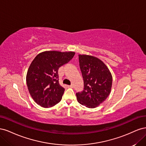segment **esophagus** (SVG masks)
<instances>
[{"label":"esophagus","mask_w":146,"mask_h":146,"mask_svg":"<svg viewBox=\"0 0 146 146\" xmlns=\"http://www.w3.org/2000/svg\"><path fill=\"white\" fill-rule=\"evenodd\" d=\"M68 88H73V87H74V85L72 84V85H68Z\"/></svg>","instance_id":"obj_1"}]
</instances>
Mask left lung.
I'll return each mask as SVG.
<instances>
[{
    "label": "left lung",
    "instance_id": "1",
    "mask_svg": "<svg viewBox=\"0 0 146 146\" xmlns=\"http://www.w3.org/2000/svg\"><path fill=\"white\" fill-rule=\"evenodd\" d=\"M78 59L84 88L76 93L77 100L88 108H96L109 96L112 76L107 66L96 57L79 55Z\"/></svg>",
    "mask_w": 146,
    "mask_h": 146
}]
</instances>
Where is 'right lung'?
I'll return each mask as SVG.
<instances>
[{"mask_svg": "<svg viewBox=\"0 0 146 146\" xmlns=\"http://www.w3.org/2000/svg\"><path fill=\"white\" fill-rule=\"evenodd\" d=\"M74 52L46 51L38 54L28 69L27 85L37 104L44 108L53 107L61 101L64 88L58 82V69L72 60Z\"/></svg>", "mask_w": 146, "mask_h": 146, "instance_id": "1", "label": "right lung"}]
</instances>
